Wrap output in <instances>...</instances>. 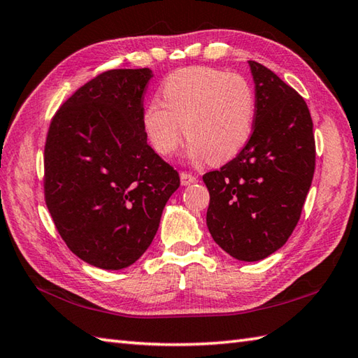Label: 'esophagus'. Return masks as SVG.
I'll return each instance as SVG.
<instances>
[{"label":"esophagus","mask_w":358,"mask_h":358,"mask_svg":"<svg viewBox=\"0 0 358 358\" xmlns=\"http://www.w3.org/2000/svg\"><path fill=\"white\" fill-rule=\"evenodd\" d=\"M180 178H181V185H183V186L196 183V177H195V175L189 173V172H186V171H183V172L180 173Z\"/></svg>","instance_id":"1"}]
</instances>
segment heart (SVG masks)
Masks as SVG:
<instances>
[{"mask_svg": "<svg viewBox=\"0 0 358 358\" xmlns=\"http://www.w3.org/2000/svg\"><path fill=\"white\" fill-rule=\"evenodd\" d=\"M162 103H149L143 124L159 155H172L181 126L191 143L189 155L217 164L237 155L248 143L255 117V94L237 73L212 67H186L171 73L159 90Z\"/></svg>", "mask_w": 358, "mask_h": 358, "instance_id": "heart-1", "label": "heart"}]
</instances>
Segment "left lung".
Wrapping results in <instances>:
<instances>
[{
	"mask_svg": "<svg viewBox=\"0 0 358 358\" xmlns=\"http://www.w3.org/2000/svg\"><path fill=\"white\" fill-rule=\"evenodd\" d=\"M249 64L252 134L237 157L203 181L212 238L237 260L258 262L283 246L299 223L315 171V138L303 96L266 66Z\"/></svg>",
	"mask_w": 358,
	"mask_h": 358,
	"instance_id": "1",
	"label": "left lung"
}]
</instances>
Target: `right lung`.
Returning <instances> with one entry per match:
<instances>
[{"label": "right lung", "instance_id": "obj_1", "mask_svg": "<svg viewBox=\"0 0 358 358\" xmlns=\"http://www.w3.org/2000/svg\"><path fill=\"white\" fill-rule=\"evenodd\" d=\"M152 71L110 69L75 90L52 117L44 146V201L72 252L123 269L146 252L180 175L144 131Z\"/></svg>", "mask_w": 358, "mask_h": 358}]
</instances>
